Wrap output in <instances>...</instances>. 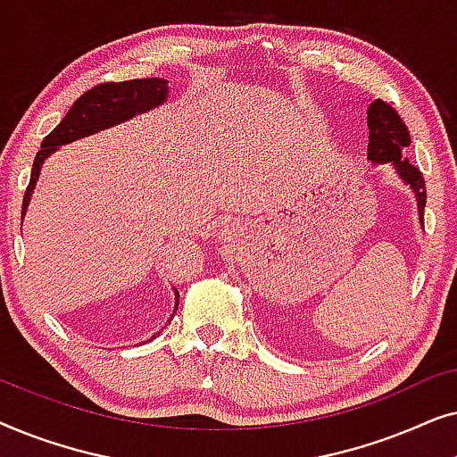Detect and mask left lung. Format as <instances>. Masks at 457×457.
<instances>
[{"label":"left lung","mask_w":457,"mask_h":457,"mask_svg":"<svg viewBox=\"0 0 457 457\" xmlns=\"http://www.w3.org/2000/svg\"><path fill=\"white\" fill-rule=\"evenodd\" d=\"M368 160L372 164H389L395 168L399 179L414 191L418 214L424 228V205H427V187L422 172L410 164L405 158V147H410V133L397 110L391 108L383 99H374L368 108Z\"/></svg>","instance_id":"left-lung-1"}]
</instances>
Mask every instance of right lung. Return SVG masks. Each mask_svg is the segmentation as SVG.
I'll use <instances>...</instances> for the list:
<instances>
[{
  "label": "right lung",
  "instance_id": "obj_1",
  "mask_svg": "<svg viewBox=\"0 0 457 457\" xmlns=\"http://www.w3.org/2000/svg\"><path fill=\"white\" fill-rule=\"evenodd\" d=\"M168 97V80L164 79H135L124 80V83H104L83 93L62 122L49 133L41 143V149L35 155L33 172L22 199V218L27 214L30 195L39 179L41 166L49 155L60 145L83 139L87 135L99 133V130L116 127V124L127 122L137 114L158 108ZM174 312L179 310V291H174ZM172 312V316H174ZM154 339V337H152ZM149 339V341H152Z\"/></svg>",
  "mask_w": 457,
  "mask_h": 457
}]
</instances>
